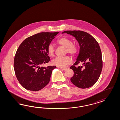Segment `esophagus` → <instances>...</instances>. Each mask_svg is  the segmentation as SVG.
Listing matches in <instances>:
<instances>
[{
    "instance_id": "34e87169",
    "label": "esophagus",
    "mask_w": 120,
    "mask_h": 120,
    "mask_svg": "<svg viewBox=\"0 0 120 120\" xmlns=\"http://www.w3.org/2000/svg\"><path fill=\"white\" fill-rule=\"evenodd\" d=\"M61 69L62 70H64V71H66V70H67L68 69L67 68H62Z\"/></svg>"
}]
</instances>
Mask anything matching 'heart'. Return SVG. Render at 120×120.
I'll return each mask as SVG.
<instances>
[{"mask_svg":"<svg viewBox=\"0 0 120 120\" xmlns=\"http://www.w3.org/2000/svg\"><path fill=\"white\" fill-rule=\"evenodd\" d=\"M57 43L61 46L65 48L66 53H68L72 56H74L78 51V48L76 44H73V41L69 38L63 36L59 39ZM47 53L50 57L54 55L55 47L51 44L47 46ZM72 63V59L69 56H66L64 57H56L52 61V64L60 68H64Z\"/></svg>","mask_w":120,"mask_h":120,"instance_id":"b5f03b06","label":"heart"}]
</instances>
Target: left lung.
<instances>
[{
  "instance_id": "8db88e82",
  "label": "left lung",
  "mask_w": 120,
  "mask_h": 120,
  "mask_svg": "<svg viewBox=\"0 0 120 120\" xmlns=\"http://www.w3.org/2000/svg\"><path fill=\"white\" fill-rule=\"evenodd\" d=\"M77 40L80 51L76 61L70 67L74 72L70 80L80 88L94 85L98 80L102 68V52L97 41L89 33L82 31H65ZM79 64L82 65L77 67Z\"/></svg>"
}]
</instances>
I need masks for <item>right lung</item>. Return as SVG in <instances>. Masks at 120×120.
I'll list each match as a JSON object with an SVG mask.
<instances>
[{
	"label": "right lung",
	"mask_w": 120,
	"mask_h": 120,
	"mask_svg": "<svg viewBox=\"0 0 120 120\" xmlns=\"http://www.w3.org/2000/svg\"><path fill=\"white\" fill-rule=\"evenodd\" d=\"M58 33H38L26 38L18 47L14 59L15 73L26 89L39 91L49 83L56 67L40 66L50 61L47 46Z\"/></svg>",
	"instance_id": "obj_1"
}]
</instances>
